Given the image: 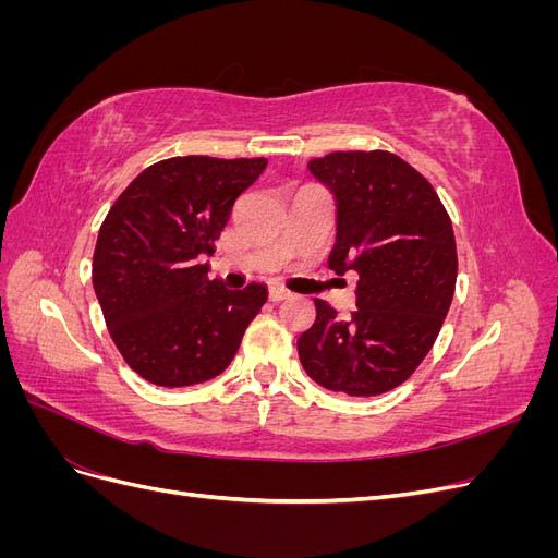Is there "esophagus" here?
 Here are the masks:
<instances>
[{
    "label": "esophagus",
    "instance_id": "obj_1",
    "mask_svg": "<svg viewBox=\"0 0 558 558\" xmlns=\"http://www.w3.org/2000/svg\"><path fill=\"white\" fill-rule=\"evenodd\" d=\"M289 298H293V293L286 291V289H279V286L269 289V300H272V302H281V300H289Z\"/></svg>",
    "mask_w": 558,
    "mask_h": 558
}]
</instances>
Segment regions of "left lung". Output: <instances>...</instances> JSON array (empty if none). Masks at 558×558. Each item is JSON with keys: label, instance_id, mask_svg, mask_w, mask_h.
<instances>
[{"label": "left lung", "instance_id": "left-lung-1", "mask_svg": "<svg viewBox=\"0 0 558 558\" xmlns=\"http://www.w3.org/2000/svg\"><path fill=\"white\" fill-rule=\"evenodd\" d=\"M310 170L337 197L328 265L359 275V310L340 318L314 300L298 356L328 391L379 396L408 381L440 335L459 275L451 218L430 181L391 150H335Z\"/></svg>", "mask_w": 558, "mask_h": 558}]
</instances>
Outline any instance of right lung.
I'll return each mask as SVG.
<instances>
[{
  "label": "right lung",
  "instance_id": "add662e5",
  "mask_svg": "<svg viewBox=\"0 0 558 558\" xmlns=\"http://www.w3.org/2000/svg\"><path fill=\"white\" fill-rule=\"evenodd\" d=\"M265 158H167L116 197L97 232L93 286L116 349L142 379L181 388L230 365L267 300L263 283L230 291L207 256Z\"/></svg>",
  "mask_w": 558,
  "mask_h": 558
}]
</instances>
